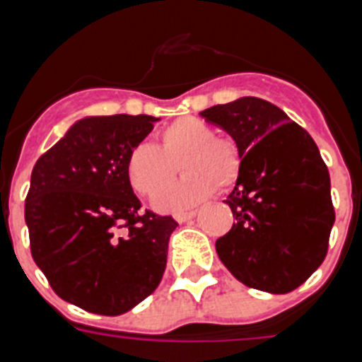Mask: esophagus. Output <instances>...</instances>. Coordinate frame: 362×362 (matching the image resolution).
Segmentation results:
<instances>
[{
    "label": "esophagus",
    "mask_w": 362,
    "mask_h": 362,
    "mask_svg": "<svg viewBox=\"0 0 362 362\" xmlns=\"http://www.w3.org/2000/svg\"><path fill=\"white\" fill-rule=\"evenodd\" d=\"M196 216V212H194V210H192V212H181V214H175V221H177V223H187V221H190L192 217Z\"/></svg>",
    "instance_id": "obj_1"
}]
</instances>
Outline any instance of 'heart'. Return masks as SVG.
<instances>
[{"mask_svg": "<svg viewBox=\"0 0 362 362\" xmlns=\"http://www.w3.org/2000/svg\"><path fill=\"white\" fill-rule=\"evenodd\" d=\"M158 146L139 143L127 156L134 190L156 199L179 170L185 175L159 197L158 209L177 212L232 187L241 170V150L197 117H179L159 132Z\"/></svg>", "mask_w": 362, "mask_h": 362, "instance_id": "1", "label": "heart"}]
</instances>
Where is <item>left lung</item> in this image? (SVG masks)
Segmentation results:
<instances>
[{"mask_svg": "<svg viewBox=\"0 0 362 362\" xmlns=\"http://www.w3.org/2000/svg\"><path fill=\"white\" fill-rule=\"evenodd\" d=\"M232 136L241 170L225 203L232 230L216 241L233 277L288 293L321 267L335 221L330 174L308 132L276 105L241 98L201 112Z\"/></svg>", "mask_w": 362, "mask_h": 362, "instance_id": "1", "label": "left lung"}]
</instances>
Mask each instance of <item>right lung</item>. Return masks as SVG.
I'll list each match as a JSON object with an SVG mask.
<instances>
[{
    "label": "right lung",
    "instance_id": "add662e5",
    "mask_svg": "<svg viewBox=\"0 0 362 362\" xmlns=\"http://www.w3.org/2000/svg\"><path fill=\"white\" fill-rule=\"evenodd\" d=\"M158 117L79 119L36 161L25 199L32 257L54 292L99 315H121L161 283L172 216L141 212L127 156Z\"/></svg>",
    "mask_w": 362,
    "mask_h": 362
}]
</instances>
